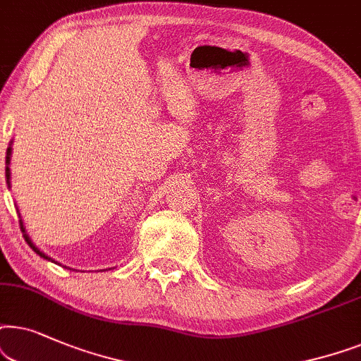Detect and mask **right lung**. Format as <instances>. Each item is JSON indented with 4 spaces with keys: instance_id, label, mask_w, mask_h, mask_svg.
<instances>
[{
    "instance_id": "obj_1",
    "label": "right lung",
    "mask_w": 361,
    "mask_h": 361,
    "mask_svg": "<svg viewBox=\"0 0 361 361\" xmlns=\"http://www.w3.org/2000/svg\"><path fill=\"white\" fill-rule=\"evenodd\" d=\"M11 143H13V142H11ZM11 143H9V147H8V150H6V181H8V185H9V176H11V171H9V160H11V150H13V148H11ZM19 224H21V231H23V236H24V239H26V243L30 244V247L32 249V251H35V252L37 254V256H41L42 259H46V261H51V262H54V264H59L57 261H54V259H52V257L47 256V254L42 252L41 249L37 247L35 243L31 241V238L27 236V234H26V228H24V224H23V221H21V219H19ZM59 266H61V264H59ZM64 267H66V266H64Z\"/></svg>"
}]
</instances>
